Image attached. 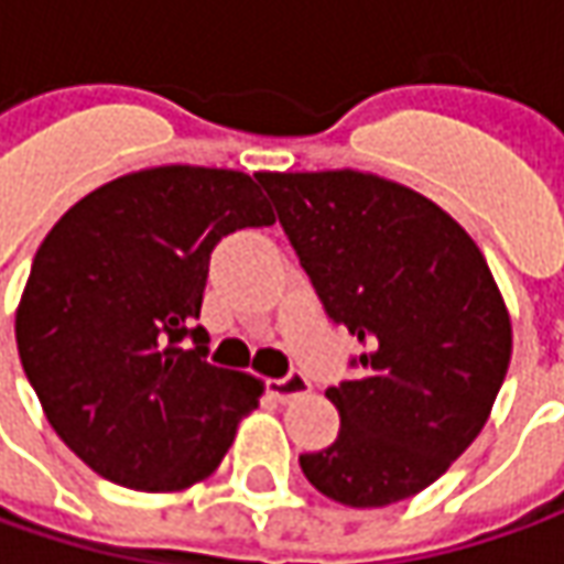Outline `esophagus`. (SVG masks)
I'll return each instance as SVG.
<instances>
[{
  "instance_id": "34e87169",
  "label": "esophagus",
  "mask_w": 564,
  "mask_h": 564,
  "mask_svg": "<svg viewBox=\"0 0 564 564\" xmlns=\"http://www.w3.org/2000/svg\"><path fill=\"white\" fill-rule=\"evenodd\" d=\"M268 393L278 399V402H290V399L312 393V383H308V378L300 375V371H290V375H283V378L268 380Z\"/></svg>"
}]
</instances>
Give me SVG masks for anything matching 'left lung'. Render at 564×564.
Here are the masks:
<instances>
[{
	"mask_svg": "<svg viewBox=\"0 0 564 564\" xmlns=\"http://www.w3.org/2000/svg\"><path fill=\"white\" fill-rule=\"evenodd\" d=\"M324 312L365 346L327 387L340 434L300 456L327 499L380 509L421 494L480 434L512 359L484 252L437 203L365 171H262Z\"/></svg>",
	"mask_w": 564,
	"mask_h": 564,
	"instance_id": "8db88e82",
	"label": "left lung"
}]
</instances>
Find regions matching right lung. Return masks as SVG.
<instances>
[{
    "instance_id": "add662e5",
    "label": "right lung",
    "mask_w": 564,
    "mask_h": 564,
    "mask_svg": "<svg viewBox=\"0 0 564 564\" xmlns=\"http://www.w3.org/2000/svg\"><path fill=\"white\" fill-rule=\"evenodd\" d=\"M264 224L274 212L243 171L162 165L93 189L40 243L18 356L55 434L99 477L186 490L259 409L262 380L208 365L196 318L212 249Z\"/></svg>"
}]
</instances>
